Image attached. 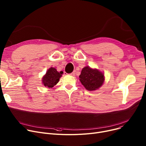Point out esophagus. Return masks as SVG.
Masks as SVG:
<instances>
[{
  "mask_svg": "<svg viewBox=\"0 0 146 146\" xmlns=\"http://www.w3.org/2000/svg\"><path fill=\"white\" fill-rule=\"evenodd\" d=\"M70 75H71V76H75V71H74L73 72L71 73V74H70Z\"/></svg>",
  "mask_w": 146,
  "mask_h": 146,
  "instance_id": "1",
  "label": "esophagus"
}]
</instances>
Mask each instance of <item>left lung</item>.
<instances>
[{
    "label": "left lung",
    "instance_id": "8db88e82",
    "mask_svg": "<svg viewBox=\"0 0 146 146\" xmlns=\"http://www.w3.org/2000/svg\"><path fill=\"white\" fill-rule=\"evenodd\" d=\"M79 78L82 85L89 91L97 90L105 81V75L102 71L89 66L82 68Z\"/></svg>",
    "mask_w": 146,
    "mask_h": 146
}]
</instances>
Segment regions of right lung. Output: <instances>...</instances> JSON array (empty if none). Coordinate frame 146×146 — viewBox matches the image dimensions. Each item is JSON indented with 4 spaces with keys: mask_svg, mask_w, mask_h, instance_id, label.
<instances>
[{
    "mask_svg": "<svg viewBox=\"0 0 146 146\" xmlns=\"http://www.w3.org/2000/svg\"><path fill=\"white\" fill-rule=\"evenodd\" d=\"M63 74L62 71L58 72L55 68L50 67L42 78V83L44 86L48 88L54 87L59 82Z\"/></svg>",
    "mask_w": 146,
    "mask_h": 146,
    "instance_id": "right-lung-1",
    "label": "right lung"
}]
</instances>
